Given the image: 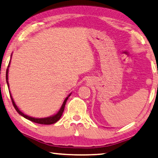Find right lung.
<instances>
[{
    "instance_id": "add662e5",
    "label": "right lung",
    "mask_w": 158,
    "mask_h": 158,
    "mask_svg": "<svg viewBox=\"0 0 158 158\" xmlns=\"http://www.w3.org/2000/svg\"><path fill=\"white\" fill-rule=\"evenodd\" d=\"M9 67V65L8 68ZM8 69H7L6 70V81H7V84H8V86L9 87V85H8ZM10 92V91H9ZM71 94H70L69 96L67 97L65 99V100L64 102V103H63L61 107H60V110L58 111L57 114H56L55 115L52 116H49V117H47V118H33V117H31V116H29L25 114H23L22 111L19 110L18 106L15 103V102L13 100V98H12L11 96V94L10 93V98H11V100H12V102H13V106L15 109V110L18 111L19 114H20L21 116H23V117H25L27 119L30 120L31 121H32V122H35V123H40V124H44V125H49V124H53V123H54L56 122H57L60 119V118L61 117V116L63 114V112H64V108H65V103H66V102L68 100V99L70 96H71Z\"/></svg>"
}]
</instances>
